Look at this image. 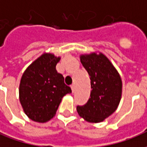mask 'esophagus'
I'll use <instances>...</instances> for the list:
<instances>
[{
  "instance_id": "esophagus-1",
  "label": "esophagus",
  "mask_w": 147,
  "mask_h": 147,
  "mask_svg": "<svg viewBox=\"0 0 147 147\" xmlns=\"http://www.w3.org/2000/svg\"><path fill=\"white\" fill-rule=\"evenodd\" d=\"M71 88L72 93H74V91H75V90H76V86H75V84H72V85L71 86Z\"/></svg>"
}]
</instances>
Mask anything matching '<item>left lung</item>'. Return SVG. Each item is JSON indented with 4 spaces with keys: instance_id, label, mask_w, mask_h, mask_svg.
Masks as SVG:
<instances>
[{
    "instance_id": "1",
    "label": "left lung",
    "mask_w": 147,
    "mask_h": 147,
    "mask_svg": "<svg viewBox=\"0 0 147 147\" xmlns=\"http://www.w3.org/2000/svg\"><path fill=\"white\" fill-rule=\"evenodd\" d=\"M80 61L89 74L92 90L86 104L77 106V112L86 121L99 123L117 109L122 81L117 69L102 53L81 55Z\"/></svg>"
}]
</instances>
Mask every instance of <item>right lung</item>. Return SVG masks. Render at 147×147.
Instances as JSON below:
<instances>
[{
	"instance_id": "obj_1",
	"label": "right lung",
	"mask_w": 147,
	"mask_h": 147,
	"mask_svg": "<svg viewBox=\"0 0 147 147\" xmlns=\"http://www.w3.org/2000/svg\"><path fill=\"white\" fill-rule=\"evenodd\" d=\"M52 53L39 57L24 71L20 84V101L30 120L45 123L54 117L61 99L71 93L56 65L60 61Z\"/></svg>"
}]
</instances>
